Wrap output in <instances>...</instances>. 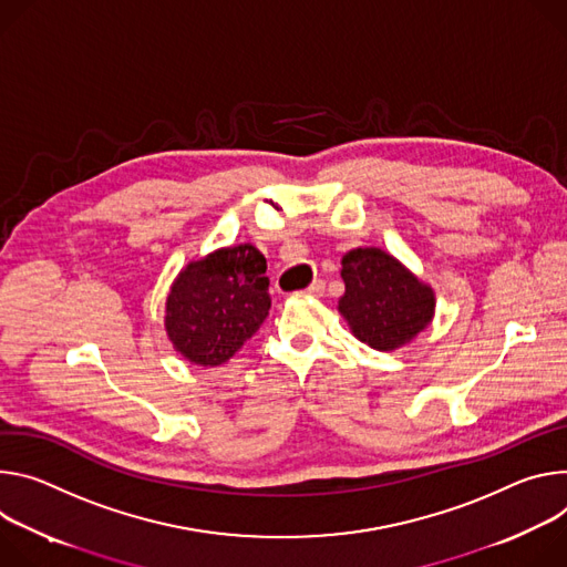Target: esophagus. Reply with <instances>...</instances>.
I'll use <instances>...</instances> for the list:
<instances>
[{"label":"esophagus","instance_id":"1","mask_svg":"<svg viewBox=\"0 0 567 567\" xmlns=\"http://www.w3.org/2000/svg\"><path fill=\"white\" fill-rule=\"evenodd\" d=\"M324 288H327V284H324L322 279H316L303 292L310 295V297H322V295H324Z\"/></svg>","mask_w":567,"mask_h":567}]
</instances>
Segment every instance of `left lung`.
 I'll return each mask as SVG.
<instances>
[{"label":"left lung","instance_id":"8db88e82","mask_svg":"<svg viewBox=\"0 0 567 567\" xmlns=\"http://www.w3.org/2000/svg\"><path fill=\"white\" fill-rule=\"evenodd\" d=\"M342 279L347 290L340 312L353 336L371 349H399L432 320V290L379 247L344 255Z\"/></svg>","mask_w":567,"mask_h":567}]
</instances>
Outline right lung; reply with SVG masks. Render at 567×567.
I'll list each match as a JSON object with an SVG mask.
<instances>
[{"label": "right lung", "mask_w": 567, "mask_h": 567, "mask_svg": "<svg viewBox=\"0 0 567 567\" xmlns=\"http://www.w3.org/2000/svg\"><path fill=\"white\" fill-rule=\"evenodd\" d=\"M266 268L264 255L249 243L188 264L166 299L173 347L203 367L227 362L268 318Z\"/></svg>", "instance_id": "right-lung-1"}]
</instances>
